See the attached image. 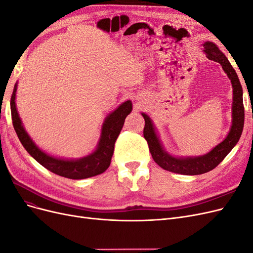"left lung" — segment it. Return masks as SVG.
<instances>
[{"mask_svg": "<svg viewBox=\"0 0 253 253\" xmlns=\"http://www.w3.org/2000/svg\"><path fill=\"white\" fill-rule=\"evenodd\" d=\"M203 47L207 58L221 65L232 84V125L226 138L205 155L188 157L173 156L165 150L152 119L145 113H141L145 122L143 136L148 142L149 150L154 162L164 170L182 175H200L213 170L223 162L224 158L239 142L244 127L245 112L243 105V88L237 74L224 52H221L213 42H205Z\"/></svg>", "mask_w": 253, "mask_h": 253, "instance_id": "obj_1", "label": "left lung"}]
</instances>
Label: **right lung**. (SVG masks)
<instances>
[{
  "label": "right lung",
  "mask_w": 253,
  "mask_h": 253,
  "mask_svg": "<svg viewBox=\"0 0 253 253\" xmlns=\"http://www.w3.org/2000/svg\"><path fill=\"white\" fill-rule=\"evenodd\" d=\"M17 87L18 82L14 84L10 100L12 125L21 143L29 153L30 156L34 157L45 169L70 179H84L93 177V176L101 174L108 169L111 165L115 142H116L121 128L124 126L126 116L132 112L133 106L131 100H126V102L121 103L116 110L106 116L101 127L100 138H99L94 152L81 158L65 159L47 154L46 152L42 151L38 147L34 140L30 138L26 129L23 126L22 120L17 110Z\"/></svg>",
  "instance_id": "1"
}]
</instances>
